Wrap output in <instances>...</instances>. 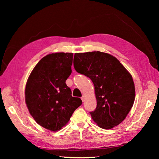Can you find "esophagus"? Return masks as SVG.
I'll list each match as a JSON object with an SVG mask.
<instances>
[{
  "label": "esophagus",
  "instance_id": "esophagus-1",
  "mask_svg": "<svg viewBox=\"0 0 159 159\" xmlns=\"http://www.w3.org/2000/svg\"><path fill=\"white\" fill-rule=\"evenodd\" d=\"M81 100H82V102H85V96H82V97H81Z\"/></svg>",
  "mask_w": 159,
  "mask_h": 159
}]
</instances>
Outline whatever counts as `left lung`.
Masks as SVG:
<instances>
[{
    "mask_svg": "<svg viewBox=\"0 0 159 159\" xmlns=\"http://www.w3.org/2000/svg\"><path fill=\"white\" fill-rule=\"evenodd\" d=\"M74 66L93 83L97 107L90 114L95 123L105 129L121 123L132 108L135 96L129 71L116 57L99 51L75 53Z\"/></svg>",
    "mask_w": 159,
    "mask_h": 159,
    "instance_id": "8db88e82",
    "label": "left lung"
}]
</instances>
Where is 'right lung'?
I'll use <instances>...</instances> for the list:
<instances>
[{"instance_id": "1", "label": "right lung", "mask_w": 159, "mask_h": 159, "mask_svg": "<svg viewBox=\"0 0 159 159\" xmlns=\"http://www.w3.org/2000/svg\"><path fill=\"white\" fill-rule=\"evenodd\" d=\"M72 61V53L47 55L34 67L26 83L28 111L38 124L52 131L65 126L82 104L80 98L72 97L66 84L71 74Z\"/></svg>"}]
</instances>
